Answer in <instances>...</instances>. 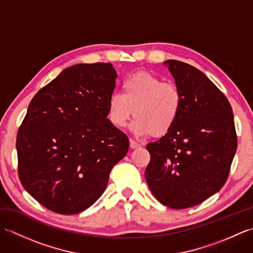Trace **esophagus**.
Segmentation results:
<instances>
[{
    "instance_id": "34e87169",
    "label": "esophagus",
    "mask_w": 253,
    "mask_h": 253,
    "mask_svg": "<svg viewBox=\"0 0 253 253\" xmlns=\"http://www.w3.org/2000/svg\"><path fill=\"white\" fill-rule=\"evenodd\" d=\"M129 143H130V148H131V149H137V148H140V147H141L140 143L135 141V140H132V139H130Z\"/></svg>"
}]
</instances>
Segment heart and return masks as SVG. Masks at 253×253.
Returning <instances> with one entry per match:
<instances>
[{
  "label": "heart",
  "mask_w": 253,
  "mask_h": 253,
  "mask_svg": "<svg viewBox=\"0 0 253 253\" xmlns=\"http://www.w3.org/2000/svg\"><path fill=\"white\" fill-rule=\"evenodd\" d=\"M123 94L112 93L107 100V117L113 126L123 128L136 117L131 129L137 135L164 136L178 120L182 98L173 83L147 72L128 76L122 84Z\"/></svg>",
  "instance_id": "1"
}]
</instances>
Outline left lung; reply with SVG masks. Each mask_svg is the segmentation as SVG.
<instances>
[{
  "label": "left lung",
  "instance_id": "1",
  "mask_svg": "<svg viewBox=\"0 0 253 253\" xmlns=\"http://www.w3.org/2000/svg\"><path fill=\"white\" fill-rule=\"evenodd\" d=\"M182 104L171 130L147 144L150 190L164 206L187 209L213 196L227 180L237 135L232 106L206 75L184 62H164Z\"/></svg>",
  "mask_w": 253,
  "mask_h": 253
}]
</instances>
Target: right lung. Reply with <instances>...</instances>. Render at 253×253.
Segmentation results:
<instances>
[{
    "mask_svg": "<svg viewBox=\"0 0 253 253\" xmlns=\"http://www.w3.org/2000/svg\"><path fill=\"white\" fill-rule=\"evenodd\" d=\"M117 74L110 63L68 67L32 98L17 132L21 185L51 211H84L104 192L129 140L107 117Z\"/></svg>",
    "mask_w": 253,
    "mask_h": 253,
    "instance_id": "obj_1",
    "label": "right lung"
}]
</instances>
